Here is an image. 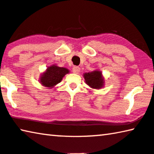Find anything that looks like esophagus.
Returning <instances> with one entry per match:
<instances>
[{"mask_svg": "<svg viewBox=\"0 0 154 154\" xmlns=\"http://www.w3.org/2000/svg\"><path fill=\"white\" fill-rule=\"evenodd\" d=\"M72 71L74 74H79V72L80 71V68L79 67H77V66H75V67H73Z\"/></svg>", "mask_w": 154, "mask_h": 154, "instance_id": "obj_1", "label": "esophagus"}]
</instances>
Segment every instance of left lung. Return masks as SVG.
I'll return each instance as SVG.
<instances>
[{"label":"left lung","instance_id":"8db88e82","mask_svg":"<svg viewBox=\"0 0 154 154\" xmlns=\"http://www.w3.org/2000/svg\"><path fill=\"white\" fill-rule=\"evenodd\" d=\"M83 77L86 84L92 89H100L105 85V78L100 70H94L91 72L85 73Z\"/></svg>","mask_w":154,"mask_h":154}]
</instances>
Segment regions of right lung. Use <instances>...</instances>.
Instances as JSON below:
<instances>
[{
  "mask_svg": "<svg viewBox=\"0 0 154 154\" xmlns=\"http://www.w3.org/2000/svg\"><path fill=\"white\" fill-rule=\"evenodd\" d=\"M69 70L65 67H60L56 65L47 67V69L41 75L39 82L42 86L48 89L53 88L63 80L66 74H69Z\"/></svg>",
  "mask_w": 154,
  "mask_h": 154,
  "instance_id": "1",
  "label": "right lung"
}]
</instances>
